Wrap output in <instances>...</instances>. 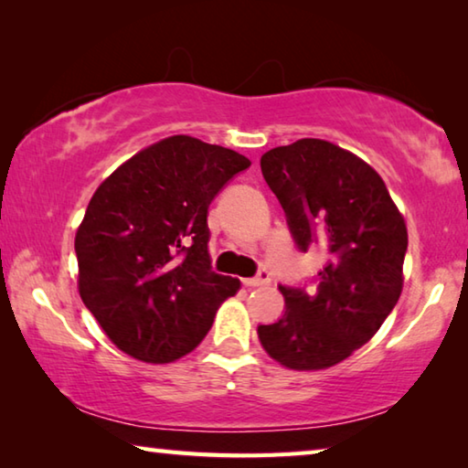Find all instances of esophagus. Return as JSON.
Here are the masks:
<instances>
[{
  "label": "esophagus",
  "mask_w": 468,
  "mask_h": 468,
  "mask_svg": "<svg viewBox=\"0 0 468 468\" xmlns=\"http://www.w3.org/2000/svg\"><path fill=\"white\" fill-rule=\"evenodd\" d=\"M268 282H271V272L268 271H260V274L253 276V279H243V284L250 289L264 287V284H268Z\"/></svg>",
  "instance_id": "34e87169"
}]
</instances>
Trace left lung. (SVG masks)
Listing matches in <instances>:
<instances>
[{
	"mask_svg": "<svg viewBox=\"0 0 468 468\" xmlns=\"http://www.w3.org/2000/svg\"><path fill=\"white\" fill-rule=\"evenodd\" d=\"M301 251L328 262L310 291L282 287V318L258 326L281 366L318 371L345 361L382 326L402 292L405 217L374 167L332 142L301 138L260 158Z\"/></svg>",
	"mask_w": 468,
	"mask_h": 468,
	"instance_id": "8db88e82",
	"label": "left lung"
}]
</instances>
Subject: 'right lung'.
Here are the masks:
<instances>
[{"mask_svg":"<svg viewBox=\"0 0 468 468\" xmlns=\"http://www.w3.org/2000/svg\"><path fill=\"white\" fill-rule=\"evenodd\" d=\"M231 148L169 136L97 187L76 231L78 292L111 343L171 363L202 343L239 279L212 272L208 206L250 167Z\"/></svg>","mask_w":468,"mask_h":468,"instance_id":"add662e5","label":"right lung"}]
</instances>
